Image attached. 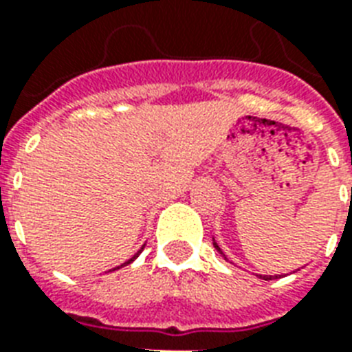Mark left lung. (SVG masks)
<instances>
[{
  "mask_svg": "<svg viewBox=\"0 0 352 352\" xmlns=\"http://www.w3.org/2000/svg\"><path fill=\"white\" fill-rule=\"evenodd\" d=\"M214 246H215V250L219 252L221 256H223L226 259V256H225V254H223V250H221V248H219V245L215 243V239H214ZM259 278H261V279H272V276H259ZM274 278H278V276H274Z\"/></svg>",
  "mask_w": 352,
  "mask_h": 352,
  "instance_id": "1",
  "label": "left lung"
}]
</instances>
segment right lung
Segmentation results:
<instances>
[{
	"mask_svg": "<svg viewBox=\"0 0 352 352\" xmlns=\"http://www.w3.org/2000/svg\"><path fill=\"white\" fill-rule=\"evenodd\" d=\"M144 246H146V245H144ZM144 246H142V248H140V250H138V252H137V254H135V256H133V257H131V259H127V261H126V263H124V265H120V267H126V265H129V263H133V261H135V259H137V257H138V256H140V252H142V250H144ZM120 267H117V268H113V270H118V268H120ZM113 270H111V272H113Z\"/></svg>",
	"mask_w": 352,
	"mask_h": 352,
	"instance_id": "right-lung-1",
	"label": "right lung"
}]
</instances>
